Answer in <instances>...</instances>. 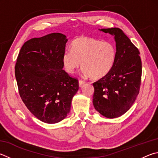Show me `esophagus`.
Masks as SVG:
<instances>
[{
  "label": "esophagus",
  "instance_id": "esophagus-1",
  "mask_svg": "<svg viewBox=\"0 0 158 158\" xmlns=\"http://www.w3.org/2000/svg\"><path fill=\"white\" fill-rule=\"evenodd\" d=\"M85 84V81H84V80H79V84L80 87H82Z\"/></svg>",
  "mask_w": 158,
  "mask_h": 158
}]
</instances>
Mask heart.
Wrapping results in <instances>:
<instances>
[{
    "label": "heart",
    "instance_id": "heart-1",
    "mask_svg": "<svg viewBox=\"0 0 158 158\" xmlns=\"http://www.w3.org/2000/svg\"><path fill=\"white\" fill-rule=\"evenodd\" d=\"M116 60V49L110 41L78 37L71 44L62 56L65 70L73 74L81 66L86 76L102 79L113 69Z\"/></svg>",
    "mask_w": 158,
    "mask_h": 158
}]
</instances>
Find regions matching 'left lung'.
<instances>
[{
    "mask_svg": "<svg viewBox=\"0 0 158 158\" xmlns=\"http://www.w3.org/2000/svg\"><path fill=\"white\" fill-rule=\"evenodd\" d=\"M114 36L116 60L106 76L93 83L94 108L107 118L122 116L129 110L139 93L142 61L139 50L117 27L102 29Z\"/></svg>",
    "mask_w": 158,
    "mask_h": 158,
    "instance_id": "obj_1",
    "label": "left lung"
}]
</instances>
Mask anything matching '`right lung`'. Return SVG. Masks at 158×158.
Here are the masks:
<instances>
[{"label": "right lung", "instance_id": "obj_1", "mask_svg": "<svg viewBox=\"0 0 158 158\" xmlns=\"http://www.w3.org/2000/svg\"><path fill=\"white\" fill-rule=\"evenodd\" d=\"M66 36L52 33L23 45L15 65L20 97L37 119L48 124L64 119L70 110L79 81L63 70Z\"/></svg>", "mask_w": 158, "mask_h": 158}]
</instances>
